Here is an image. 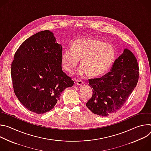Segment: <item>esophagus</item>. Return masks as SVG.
<instances>
[{
    "mask_svg": "<svg viewBox=\"0 0 151 151\" xmlns=\"http://www.w3.org/2000/svg\"><path fill=\"white\" fill-rule=\"evenodd\" d=\"M76 84L78 85H79V86H82L83 84V82L82 80L81 79H79V80H76Z\"/></svg>",
    "mask_w": 151,
    "mask_h": 151,
    "instance_id": "obj_1",
    "label": "esophagus"
}]
</instances>
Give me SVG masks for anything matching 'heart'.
<instances>
[{
	"label": "heart",
	"instance_id": "heart-1",
	"mask_svg": "<svg viewBox=\"0 0 151 151\" xmlns=\"http://www.w3.org/2000/svg\"><path fill=\"white\" fill-rule=\"evenodd\" d=\"M115 58V50L108 43L94 38L83 37L75 40L71 48L61 53V65L64 70L71 72L79 63L82 66L79 75L101 76L109 70Z\"/></svg>",
	"mask_w": 151,
	"mask_h": 151
}]
</instances>
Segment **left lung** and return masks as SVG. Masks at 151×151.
I'll return each mask as SVG.
<instances>
[{
  "label": "left lung",
  "mask_w": 151,
  "mask_h": 151,
  "mask_svg": "<svg viewBox=\"0 0 151 151\" xmlns=\"http://www.w3.org/2000/svg\"><path fill=\"white\" fill-rule=\"evenodd\" d=\"M139 68L134 54L127 49L115 61L111 72L88 79L93 96L86 103L94 114L107 116L120 109L136 87Z\"/></svg>",
  "instance_id": "left-lung-1"
}]
</instances>
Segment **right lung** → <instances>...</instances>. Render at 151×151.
Returning a JSON list of instances; mask_svg holds the SVG:
<instances>
[{"label": "right lung", "mask_w": 151, "mask_h": 151, "mask_svg": "<svg viewBox=\"0 0 151 151\" xmlns=\"http://www.w3.org/2000/svg\"><path fill=\"white\" fill-rule=\"evenodd\" d=\"M62 47L49 30L24 40L11 64L14 91L25 107L37 114L51 111L61 93L73 86L72 78L61 68Z\"/></svg>", "instance_id": "right-lung-1"}]
</instances>
